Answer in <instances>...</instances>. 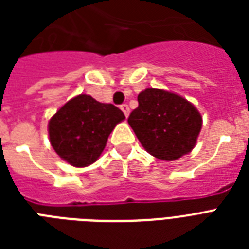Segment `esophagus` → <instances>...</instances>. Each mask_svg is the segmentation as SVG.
Masks as SVG:
<instances>
[{
	"label": "esophagus",
	"mask_w": 249,
	"mask_h": 249,
	"mask_svg": "<svg viewBox=\"0 0 249 249\" xmlns=\"http://www.w3.org/2000/svg\"><path fill=\"white\" fill-rule=\"evenodd\" d=\"M120 108H121V111L124 112L125 116L128 117V116H129V112H130V109H129V106L126 105V103H124V105H121V106H120Z\"/></svg>",
	"instance_id": "esophagus-1"
}]
</instances>
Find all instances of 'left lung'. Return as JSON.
Returning a JSON list of instances; mask_svg holds the SVG:
<instances>
[{
	"label": "left lung",
	"instance_id": "left-lung-1",
	"mask_svg": "<svg viewBox=\"0 0 249 249\" xmlns=\"http://www.w3.org/2000/svg\"><path fill=\"white\" fill-rule=\"evenodd\" d=\"M128 123L144 150L166 161L189 154L201 129L200 113L189 101L155 88L138 94Z\"/></svg>",
	"mask_w": 249,
	"mask_h": 249
}]
</instances>
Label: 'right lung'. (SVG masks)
I'll return each instance as SVG.
<instances>
[{
    "label": "right lung",
    "mask_w": 249,
    "mask_h": 249,
    "mask_svg": "<svg viewBox=\"0 0 249 249\" xmlns=\"http://www.w3.org/2000/svg\"><path fill=\"white\" fill-rule=\"evenodd\" d=\"M124 119V113L116 106L80 94L49 121L50 143L71 165H90L102 154L113 128Z\"/></svg>",
    "instance_id": "obj_1"
}]
</instances>
